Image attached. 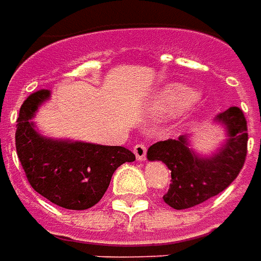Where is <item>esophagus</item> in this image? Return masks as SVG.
Returning <instances> with one entry per match:
<instances>
[{
    "mask_svg": "<svg viewBox=\"0 0 261 261\" xmlns=\"http://www.w3.org/2000/svg\"><path fill=\"white\" fill-rule=\"evenodd\" d=\"M134 153L139 162H143V160H146V153H147V149H146V146L143 145V143H138V145L134 147Z\"/></svg>",
    "mask_w": 261,
    "mask_h": 261,
    "instance_id": "obj_1",
    "label": "esophagus"
}]
</instances>
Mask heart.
I'll return each instance as SVG.
<instances>
[{"mask_svg":"<svg viewBox=\"0 0 261 261\" xmlns=\"http://www.w3.org/2000/svg\"><path fill=\"white\" fill-rule=\"evenodd\" d=\"M198 92L184 84H169L151 97L150 110L159 115L181 114L198 101Z\"/></svg>","mask_w":261,"mask_h":261,"instance_id":"obj_1","label":"heart"}]
</instances>
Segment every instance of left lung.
<instances>
[{
	"label": "left lung",
	"instance_id": "1",
	"mask_svg": "<svg viewBox=\"0 0 261 261\" xmlns=\"http://www.w3.org/2000/svg\"><path fill=\"white\" fill-rule=\"evenodd\" d=\"M228 129V142L215 156L201 159L187 146L186 136L151 145L149 160L163 162L171 171V184L163 195L174 210L202 204L226 190L238 177L247 154V122L243 111L230 107L216 116Z\"/></svg>",
	"mask_w": 261,
	"mask_h": 261
}]
</instances>
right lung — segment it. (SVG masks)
Here are the masks:
<instances>
[{
    "label": "right lung",
    "mask_w": 261,
    "mask_h": 261,
    "mask_svg": "<svg viewBox=\"0 0 261 261\" xmlns=\"http://www.w3.org/2000/svg\"><path fill=\"white\" fill-rule=\"evenodd\" d=\"M49 94L39 90L23 101L16 119V154L36 193L66 210H88L104 197L114 171L136 157L122 146L42 138L31 118Z\"/></svg>",
    "instance_id": "add662e5"
}]
</instances>
